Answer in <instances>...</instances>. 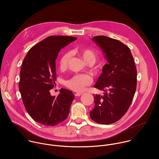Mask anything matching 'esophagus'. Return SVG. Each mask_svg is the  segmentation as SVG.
Masks as SVG:
<instances>
[{"label": "esophagus", "mask_w": 159, "mask_h": 159, "mask_svg": "<svg viewBox=\"0 0 159 159\" xmlns=\"http://www.w3.org/2000/svg\"><path fill=\"white\" fill-rule=\"evenodd\" d=\"M82 94V93H75V96H80Z\"/></svg>", "instance_id": "obj_1"}]
</instances>
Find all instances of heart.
Returning a JSON list of instances; mask_svg holds the SVG:
<instances>
[{
    "instance_id": "heart-1",
    "label": "heart",
    "mask_w": 159,
    "mask_h": 159,
    "mask_svg": "<svg viewBox=\"0 0 159 159\" xmlns=\"http://www.w3.org/2000/svg\"><path fill=\"white\" fill-rule=\"evenodd\" d=\"M79 55L88 63L90 61H95L96 59V52L89 48H83L79 51ZM72 54L70 52L65 53L60 58L59 64L61 69H65L69 66ZM93 79L87 74H77L74 75L65 82V85L75 92H82L86 87L91 84Z\"/></svg>"
}]
</instances>
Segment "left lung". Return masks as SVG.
Masks as SVG:
<instances>
[{"instance_id": "left-lung-1", "label": "left lung", "mask_w": 159, "mask_h": 159, "mask_svg": "<svg viewBox=\"0 0 159 159\" xmlns=\"http://www.w3.org/2000/svg\"><path fill=\"white\" fill-rule=\"evenodd\" d=\"M94 41L102 49L108 61L94 85L104 92L94 96L95 107L90 117L98 123L109 125L120 120L127 112L137 89V68L129 48L106 36H96Z\"/></svg>"}]
</instances>
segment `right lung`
I'll return each instance as SVG.
<instances>
[{"label": "right lung", "mask_w": 159, "mask_h": 159, "mask_svg": "<svg viewBox=\"0 0 159 159\" xmlns=\"http://www.w3.org/2000/svg\"><path fill=\"white\" fill-rule=\"evenodd\" d=\"M77 39L67 36H50L33 47L22 61L19 91L30 116L36 122L54 126L69 115L74 95L63 88L57 97L50 94L55 84V60L59 52Z\"/></svg>", "instance_id": "1"}]
</instances>
